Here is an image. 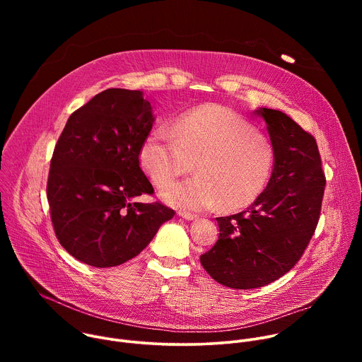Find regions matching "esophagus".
Instances as JSON below:
<instances>
[{
    "label": "esophagus",
    "instance_id": "obj_1",
    "mask_svg": "<svg viewBox=\"0 0 362 362\" xmlns=\"http://www.w3.org/2000/svg\"><path fill=\"white\" fill-rule=\"evenodd\" d=\"M177 215H179L180 218H183L185 221H196V219H197V216H196V215H193V214H187V212H182V211H179V212H177Z\"/></svg>",
    "mask_w": 362,
    "mask_h": 362
}]
</instances>
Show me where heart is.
Instances as JSON below:
<instances>
[{"instance_id":"obj_1","label":"heart","mask_w":362,"mask_h":362,"mask_svg":"<svg viewBox=\"0 0 362 362\" xmlns=\"http://www.w3.org/2000/svg\"><path fill=\"white\" fill-rule=\"evenodd\" d=\"M141 169L166 187L194 168L197 175L166 189L162 197L176 208L225 212L247 208L267 189L275 148L268 137L235 112L216 105L182 115L175 130L153 129L139 150Z\"/></svg>"}]
</instances>
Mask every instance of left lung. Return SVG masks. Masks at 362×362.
Masks as SVG:
<instances>
[{
	"mask_svg": "<svg viewBox=\"0 0 362 362\" xmlns=\"http://www.w3.org/2000/svg\"><path fill=\"white\" fill-rule=\"evenodd\" d=\"M267 123L275 166L264 193L240 214L216 218L219 239L200 256L216 282L265 286L300 259L318 225L325 175L315 139L279 110L253 112Z\"/></svg>",
	"mask_w": 362,
	"mask_h": 362,
	"instance_id": "left-lung-1",
	"label": "left lung"
}]
</instances>
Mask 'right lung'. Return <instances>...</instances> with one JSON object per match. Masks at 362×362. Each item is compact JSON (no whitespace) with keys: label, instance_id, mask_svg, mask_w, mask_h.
<instances>
[{"label":"right lung","instance_id":"right-lung-1","mask_svg":"<svg viewBox=\"0 0 362 362\" xmlns=\"http://www.w3.org/2000/svg\"><path fill=\"white\" fill-rule=\"evenodd\" d=\"M154 123L140 90L107 88L76 110L54 147L47 199L56 236L77 261L112 268L137 256L175 216L153 193L139 150Z\"/></svg>","mask_w":362,"mask_h":362}]
</instances>
